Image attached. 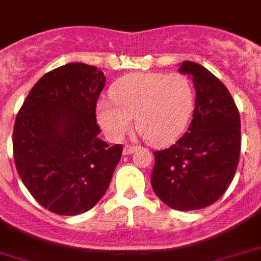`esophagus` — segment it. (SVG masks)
Returning <instances> with one entry per match:
<instances>
[{"instance_id":"obj_1","label":"esophagus","mask_w":261,"mask_h":261,"mask_svg":"<svg viewBox=\"0 0 261 261\" xmlns=\"http://www.w3.org/2000/svg\"><path fill=\"white\" fill-rule=\"evenodd\" d=\"M134 150H135L134 147L130 146V145H126V146L123 147V154L128 155V154H131V153H133Z\"/></svg>"}]
</instances>
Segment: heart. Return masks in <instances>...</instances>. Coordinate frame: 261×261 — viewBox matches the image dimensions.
Instances as JSON below:
<instances>
[{"mask_svg": "<svg viewBox=\"0 0 261 261\" xmlns=\"http://www.w3.org/2000/svg\"><path fill=\"white\" fill-rule=\"evenodd\" d=\"M114 101L100 100L97 120L112 141H120L133 128L154 146L168 145L181 134L194 110V90L181 74L133 73L115 83Z\"/></svg>", "mask_w": 261, "mask_h": 261, "instance_id": "b5f03b06", "label": "heart"}]
</instances>
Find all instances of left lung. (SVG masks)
<instances>
[{"mask_svg": "<svg viewBox=\"0 0 261 261\" xmlns=\"http://www.w3.org/2000/svg\"><path fill=\"white\" fill-rule=\"evenodd\" d=\"M195 87L188 130L169 149L154 151L150 181L155 195L178 211L217 202L230 186L241 150V123L226 87L206 67L184 61L178 69Z\"/></svg>", "mask_w": 261, "mask_h": 261, "instance_id": "left-lung-1", "label": "left lung"}]
</instances>
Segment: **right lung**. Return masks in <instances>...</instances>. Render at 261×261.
I'll return each mask as SVG.
<instances>
[{
  "instance_id": "obj_1",
  "label": "right lung",
  "mask_w": 261,
  "mask_h": 261,
  "mask_svg": "<svg viewBox=\"0 0 261 261\" xmlns=\"http://www.w3.org/2000/svg\"><path fill=\"white\" fill-rule=\"evenodd\" d=\"M104 85L97 67L67 63L35 84L16 116L18 176L55 214L79 215L96 206L120 161L123 147L98 138L96 102Z\"/></svg>"
}]
</instances>
